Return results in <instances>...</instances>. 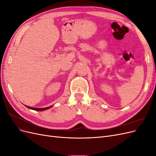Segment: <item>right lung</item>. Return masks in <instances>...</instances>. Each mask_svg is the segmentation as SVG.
<instances>
[{
	"label": "right lung",
	"instance_id": "1",
	"mask_svg": "<svg viewBox=\"0 0 156 156\" xmlns=\"http://www.w3.org/2000/svg\"><path fill=\"white\" fill-rule=\"evenodd\" d=\"M27 108H30V109H32V110H34V111H45V110H47L48 109V108H50L51 107H53V105H51L50 107H45V108H34V107H29V106H27V105H25Z\"/></svg>",
	"mask_w": 156,
	"mask_h": 156
}]
</instances>
